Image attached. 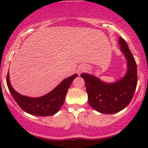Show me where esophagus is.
Instances as JSON below:
<instances>
[{"mask_svg": "<svg viewBox=\"0 0 148 148\" xmlns=\"http://www.w3.org/2000/svg\"><path fill=\"white\" fill-rule=\"evenodd\" d=\"M84 70H85V68H82V69H79V74H80V73L83 72V71H84Z\"/></svg>", "mask_w": 148, "mask_h": 148, "instance_id": "esophagus-1", "label": "esophagus"}]
</instances>
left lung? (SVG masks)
Instances as JSON below:
<instances>
[{
	"label": "left lung",
	"instance_id": "1",
	"mask_svg": "<svg viewBox=\"0 0 148 148\" xmlns=\"http://www.w3.org/2000/svg\"><path fill=\"white\" fill-rule=\"evenodd\" d=\"M121 51L127 60V71L114 83L107 84L88 74H81L86 84L89 105L99 112L113 114L125 109L132 100L138 83L137 64L125 40L120 37Z\"/></svg>",
	"mask_w": 148,
	"mask_h": 148
}]
</instances>
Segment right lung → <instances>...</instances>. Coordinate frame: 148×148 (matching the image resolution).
<instances>
[{
    "label": "right lung",
    "mask_w": 148,
    "mask_h": 148,
    "mask_svg": "<svg viewBox=\"0 0 148 148\" xmlns=\"http://www.w3.org/2000/svg\"><path fill=\"white\" fill-rule=\"evenodd\" d=\"M77 74L65 79L54 89L41 97L32 98L23 96L12 87L9 80V73L7 74V85L10 94L19 107L28 114L36 116H51L59 112L63 105L69 88Z\"/></svg>",
    "instance_id": "1"
}]
</instances>
